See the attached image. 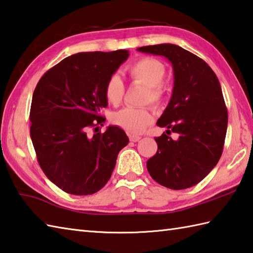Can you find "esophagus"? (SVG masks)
<instances>
[{
    "mask_svg": "<svg viewBox=\"0 0 253 253\" xmlns=\"http://www.w3.org/2000/svg\"><path fill=\"white\" fill-rule=\"evenodd\" d=\"M141 139L140 136H137V135H129V140L132 142H137Z\"/></svg>",
    "mask_w": 253,
    "mask_h": 253,
    "instance_id": "34e87169",
    "label": "esophagus"
}]
</instances>
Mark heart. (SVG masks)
<instances>
[{"mask_svg": "<svg viewBox=\"0 0 253 253\" xmlns=\"http://www.w3.org/2000/svg\"><path fill=\"white\" fill-rule=\"evenodd\" d=\"M132 80L139 82L148 87L147 101L160 104L165 97V87L162 82L166 77V67L155 58L146 57L135 61L127 67ZM106 100L113 105H118L125 93V85L120 74L114 73L108 78L105 84ZM153 116L149 108L125 107L114 114L113 121L130 133H140L152 123Z\"/></svg>", "mask_w": 253, "mask_h": 253, "instance_id": "obj_1", "label": "heart"}]
</instances>
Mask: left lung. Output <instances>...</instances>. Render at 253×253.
Returning <instances> with one entry per match:
<instances>
[{"label": "left lung", "mask_w": 253, "mask_h": 253, "mask_svg": "<svg viewBox=\"0 0 253 253\" xmlns=\"http://www.w3.org/2000/svg\"><path fill=\"white\" fill-rule=\"evenodd\" d=\"M138 51L166 57L174 86L157 125L167 130L156 138L157 153L147 161L151 177L171 190L196 185L219 161L228 124L220 83L203 59L172 43L145 46ZM176 132L172 140L169 132Z\"/></svg>", "instance_id": "1"}]
</instances>
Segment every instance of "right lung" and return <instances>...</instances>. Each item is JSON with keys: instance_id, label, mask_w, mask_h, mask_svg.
I'll list each match as a JSON object with an SVG mask.
<instances>
[{"instance_id": "1", "label": "right lung", "mask_w": 253, "mask_h": 253, "mask_svg": "<svg viewBox=\"0 0 253 253\" xmlns=\"http://www.w3.org/2000/svg\"><path fill=\"white\" fill-rule=\"evenodd\" d=\"M129 57L125 49L79 52L48 70L35 88L29 120L39 166L59 189L73 195H91L110 180L116 159L127 146L118 126H103L107 106L105 84Z\"/></svg>"}]
</instances>
